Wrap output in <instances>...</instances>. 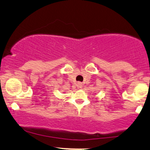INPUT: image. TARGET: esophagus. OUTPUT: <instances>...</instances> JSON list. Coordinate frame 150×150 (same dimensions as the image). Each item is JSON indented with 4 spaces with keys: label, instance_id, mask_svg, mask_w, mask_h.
<instances>
[{
    "label": "esophagus",
    "instance_id": "34e87169",
    "mask_svg": "<svg viewBox=\"0 0 150 150\" xmlns=\"http://www.w3.org/2000/svg\"><path fill=\"white\" fill-rule=\"evenodd\" d=\"M77 87L79 88V89H81V88H82V83H81V82H78V83H77Z\"/></svg>",
    "mask_w": 150,
    "mask_h": 150
}]
</instances>
